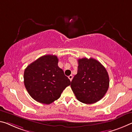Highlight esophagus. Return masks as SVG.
Wrapping results in <instances>:
<instances>
[{
	"label": "esophagus",
	"instance_id": "1",
	"mask_svg": "<svg viewBox=\"0 0 132 132\" xmlns=\"http://www.w3.org/2000/svg\"><path fill=\"white\" fill-rule=\"evenodd\" d=\"M68 77H69V79H70V80L72 81V79H73V76H72V75H70V76H68Z\"/></svg>",
	"mask_w": 132,
	"mask_h": 132
}]
</instances>
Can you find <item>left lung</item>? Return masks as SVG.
I'll use <instances>...</instances> for the list:
<instances>
[{"instance_id": "1", "label": "left lung", "mask_w": 132, "mask_h": 132, "mask_svg": "<svg viewBox=\"0 0 132 132\" xmlns=\"http://www.w3.org/2000/svg\"><path fill=\"white\" fill-rule=\"evenodd\" d=\"M109 86L105 68L93 58L78 59L77 73L71 81L76 99L85 104H92L102 99Z\"/></svg>"}]
</instances>
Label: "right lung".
Masks as SVG:
<instances>
[{
  "label": "right lung",
  "mask_w": 132,
  "mask_h": 132,
  "mask_svg": "<svg viewBox=\"0 0 132 132\" xmlns=\"http://www.w3.org/2000/svg\"><path fill=\"white\" fill-rule=\"evenodd\" d=\"M58 58L47 55L37 59L25 69L24 84L36 101L49 104L60 97L70 81L57 65Z\"/></svg>",
  "instance_id": "1"
}]
</instances>
